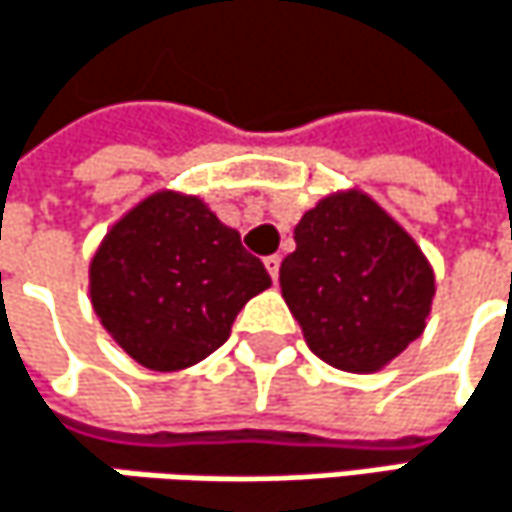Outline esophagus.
<instances>
[{
  "label": "esophagus",
  "instance_id": "34e87169",
  "mask_svg": "<svg viewBox=\"0 0 512 512\" xmlns=\"http://www.w3.org/2000/svg\"><path fill=\"white\" fill-rule=\"evenodd\" d=\"M263 263H266V272L272 275V281H278V269H281V255H269V257H266V260H263Z\"/></svg>",
  "mask_w": 512,
  "mask_h": 512
}]
</instances>
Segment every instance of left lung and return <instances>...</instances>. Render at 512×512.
<instances>
[{"label": "left lung", "mask_w": 512, "mask_h": 512, "mask_svg": "<svg viewBox=\"0 0 512 512\" xmlns=\"http://www.w3.org/2000/svg\"><path fill=\"white\" fill-rule=\"evenodd\" d=\"M278 281L314 356L376 373L421 338L436 275L421 246L367 192L341 189L311 207Z\"/></svg>", "instance_id": "1"}]
</instances>
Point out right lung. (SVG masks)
<instances>
[{
    "label": "right lung",
    "mask_w": 512,
    "mask_h": 512,
    "mask_svg": "<svg viewBox=\"0 0 512 512\" xmlns=\"http://www.w3.org/2000/svg\"><path fill=\"white\" fill-rule=\"evenodd\" d=\"M269 272L198 195L159 189L130 207L88 263V296L109 338L148 370L216 353Z\"/></svg>",
    "instance_id": "right-lung-1"
}]
</instances>
